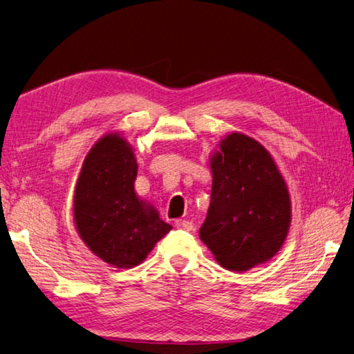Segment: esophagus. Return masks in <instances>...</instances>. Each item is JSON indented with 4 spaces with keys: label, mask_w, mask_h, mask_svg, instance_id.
I'll use <instances>...</instances> for the list:
<instances>
[{
    "label": "esophagus",
    "mask_w": 354,
    "mask_h": 354,
    "mask_svg": "<svg viewBox=\"0 0 354 354\" xmlns=\"http://www.w3.org/2000/svg\"><path fill=\"white\" fill-rule=\"evenodd\" d=\"M175 226H176V227H179V230H184V231H190L192 227H194V225H192V221H189V220H183V218L176 220V221H175Z\"/></svg>",
    "instance_id": "1"
}]
</instances>
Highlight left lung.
Masks as SVG:
<instances>
[{"label":"left lung","instance_id":"1","mask_svg":"<svg viewBox=\"0 0 354 354\" xmlns=\"http://www.w3.org/2000/svg\"><path fill=\"white\" fill-rule=\"evenodd\" d=\"M211 205L201 241L221 267L243 272L270 259L286 241L290 198L272 156L243 134H230L211 159Z\"/></svg>","mask_w":354,"mask_h":354}]
</instances>
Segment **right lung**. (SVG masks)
Instances as JSON below:
<instances>
[{
  "label": "right lung",
  "instance_id": "right-lung-1",
  "mask_svg": "<svg viewBox=\"0 0 354 354\" xmlns=\"http://www.w3.org/2000/svg\"><path fill=\"white\" fill-rule=\"evenodd\" d=\"M137 162L117 134L88 151L75 190V221L82 241L104 262L131 268L145 259L171 230L134 192Z\"/></svg>",
  "mask_w": 354,
  "mask_h": 354
}]
</instances>
